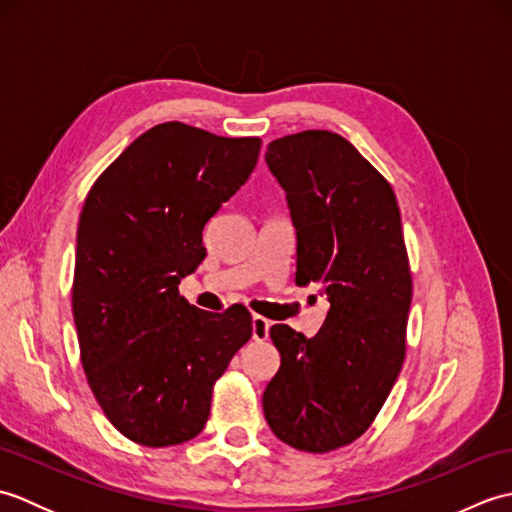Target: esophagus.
I'll use <instances>...</instances> for the list:
<instances>
[{
    "mask_svg": "<svg viewBox=\"0 0 512 512\" xmlns=\"http://www.w3.org/2000/svg\"><path fill=\"white\" fill-rule=\"evenodd\" d=\"M270 323L268 319L259 317V314H253V339L255 341H266L268 339V332H270Z\"/></svg>",
    "mask_w": 512,
    "mask_h": 512,
    "instance_id": "obj_1",
    "label": "esophagus"
}]
</instances>
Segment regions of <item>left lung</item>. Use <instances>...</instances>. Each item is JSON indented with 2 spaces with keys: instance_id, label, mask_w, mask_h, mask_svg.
I'll list each match as a JSON object with an SVG mask.
<instances>
[{
  "instance_id": "obj_1",
  "label": "left lung",
  "mask_w": 512,
  "mask_h": 512,
  "mask_svg": "<svg viewBox=\"0 0 512 512\" xmlns=\"http://www.w3.org/2000/svg\"><path fill=\"white\" fill-rule=\"evenodd\" d=\"M266 165L295 226L297 286L319 284L330 308L312 339L270 328L281 365L264 416L281 442L328 453L367 431L405 361L411 273L400 209L389 182L325 129L273 140Z\"/></svg>"
}]
</instances>
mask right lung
Segmentation results:
<instances>
[{
  "label": "right lung",
  "instance_id": "right-lung-1",
  "mask_svg": "<svg viewBox=\"0 0 512 512\" xmlns=\"http://www.w3.org/2000/svg\"><path fill=\"white\" fill-rule=\"evenodd\" d=\"M262 140L184 123L138 136L85 198L72 288L81 363L125 438L198 436L215 380L253 334L244 306L206 312L178 284L206 257L204 224L253 173Z\"/></svg>",
  "mask_w": 512,
  "mask_h": 512
}]
</instances>
